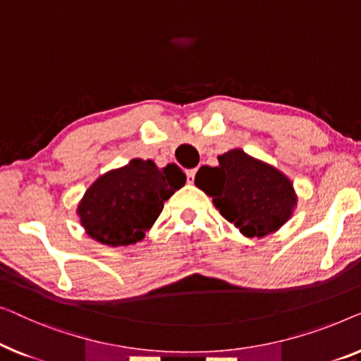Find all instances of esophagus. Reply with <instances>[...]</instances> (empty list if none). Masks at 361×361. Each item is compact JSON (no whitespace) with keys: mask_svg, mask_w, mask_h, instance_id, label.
I'll use <instances>...</instances> for the list:
<instances>
[{"mask_svg":"<svg viewBox=\"0 0 361 361\" xmlns=\"http://www.w3.org/2000/svg\"><path fill=\"white\" fill-rule=\"evenodd\" d=\"M195 176H196V170H188L186 171V181L190 183V185L195 183Z\"/></svg>","mask_w":361,"mask_h":361,"instance_id":"esophagus-1","label":"esophagus"}]
</instances>
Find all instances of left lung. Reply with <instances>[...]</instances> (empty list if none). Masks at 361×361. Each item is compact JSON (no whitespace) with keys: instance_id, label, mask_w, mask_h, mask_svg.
<instances>
[{"instance_id":"obj_1","label":"left lung","mask_w":361,"mask_h":361,"mask_svg":"<svg viewBox=\"0 0 361 361\" xmlns=\"http://www.w3.org/2000/svg\"><path fill=\"white\" fill-rule=\"evenodd\" d=\"M217 166H201L195 185L212 197L222 216L245 237L280 231L298 206L293 181L267 161L232 149Z\"/></svg>"}]
</instances>
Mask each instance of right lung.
<instances>
[{
	"label": "right lung",
	"mask_w": 361,
	"mask_h": 361,
	"mask_svg": "<svg viewBox=\"0 0 361 361\" xmlns=\"http://www.w3.org/2000/svg\"><path fill=\"white\" fill-rule=\"evenodd\" d=\"M185 183L186 175L175 164L159 169L152 160L132 159L91 183L77 206L80 224L86 235L103 245H134Z\"/></svg>",
	"instance_id": "1"
}]
</instances>
